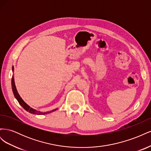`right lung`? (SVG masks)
Returning <instances> with one entry per match:
<instances>
[{
  "mask_svg": "<svg viewBox=\"0 0 151 151\" xmlns=\"http://www.w3.org/2000/svg\"><path fill=\"white\" fill-rule=\"evenodd\" d=\"M12 70L14 71V67H12ZM11 84H12V91H13V93H14V95L15 98H16V99L17 100V101L19 102V103L21 104V106L25 110H26L27 111L29 112L30 113H32V114H35V115H45V114H48V113H50L51 112H53L54 111H55L57 109H53V110L52 111H47V112H41L40 111H37L36 110V109H33L31 108L29 105L27 104L22 99V98H21V96H19V93H17V91L16 89V86H15V83H14V77L12 76V80H11Z\"/></svg>",
  "mask_w": 151,
  "mask_h": 151,
  "instance_id": "add662e5",
  "label": "right lung"
}]
</instances>
